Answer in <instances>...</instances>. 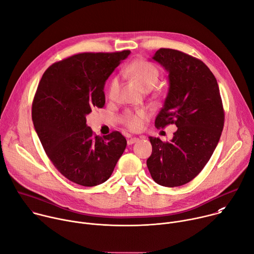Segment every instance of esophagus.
<instances>
[{"label":"esophagus","instance_id":"34e87169","mask_svg":"<svg viewBox=\"0 0 254 254\" xmlns=\"http://www.w3.org/2000/svg\"><path fill=\"white\" fill-rule=\"evenodd\" d=\"M137 140H138V138H137V137H130V138H128V139H127V144H128V146H130V144H132V143L136 142Z\"/></svg>","mask_w":254,"mask_h":254}]
</instances>
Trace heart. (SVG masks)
Masks as SVG:
<instances>
[{
  "instance_id": "heart-1",
  "label": "heart",
  "mask_w": 254,
  "mask_h": 254,
  "mask_svg": "<svg viewBox=\"0 0 254 254\" xmlns=\"http://www.w3.org/2000/svg\"><path fill=\"white\" fill-rule=\"evenodd\" d=\"M128 74L133 78V80L144 90L152 89L158 82L160 71L159 69L151 62L146 60H136L132 62L127 68ZM119 91V79L114 78L108 88V96L111 99H114ZM148 114L143 111H140L136 114L127 112L122 118L123 124L131 130H137L142 125V120L146 119Z\"/></svg>"
}]
</instances>
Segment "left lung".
Instances as JSON below:
<instances>
[{"instance_id": "1", "label": "left lung", "mask_w": 254, "mask_h": 254, "mask_svg": "<svg viewBox=\"0 0 254 254\" xmlns=\"http://www.w3.org/2000/svg\"><path fill=\"white\" fill-rule=\"evenodd\" d=\"M152 59L165 68L169 81L155 125L175 124L178 129L171 141L150 136L153 151L147 166L157 184L178 187L192 181L215 151L224 126L222 100L215 76L201 60L168 48Z\"/></svg>"}]
</instances>
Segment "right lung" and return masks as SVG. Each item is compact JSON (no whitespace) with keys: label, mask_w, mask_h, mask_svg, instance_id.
Wrapping results in <instances>:
<instances>
[{"label":"right lung","mask_w":254,"mask_h":254,"mask_svg":"<svg viewBox=\"0 0 254 254\" xmlns=\"http://www.w3.org/2000/svg\"><path fill=\"white\" fill-rule=\"evenodd\" d=\"M129 53L76 54L52 64L39 82L32 104L34 127L48 158L71 182L104 183L125 152L121 132L94 135L86 116L103 107L105 81Z\"/></svg>","instance_id":"1"}]
</instances>
